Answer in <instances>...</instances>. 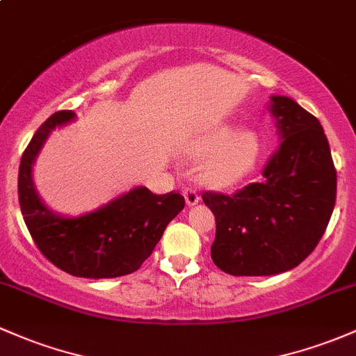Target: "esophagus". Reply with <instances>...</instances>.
I'll use <instances>...</instances> for the list:
<instances>
[{"instance_id":"obj_1","label":"esophagus","mask_w":356,"mask_h":356,"mask_svg":"<svg viewBox=\"0 0 356 356\" xmlns=\"http://www.w3.org/2000/svg\"><path fill=\"white\" fill-rule=\"evenodd\" d=\"M183 195H185V200L188 205H197L200 202V195H198L197 188H193V186H186L183 190Z\"/></svg>"}]
</instances>
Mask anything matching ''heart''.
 Wrapping results in <instances>:
<instances>
[{"label": "heart", "instance_id": "1", "mask_svg": "<svg viewBox=\"0 0 356 356\" xmlns=\"http://www.w3.org/2000/svg\"><path fill=\"white\" fill-rule=\"evenodd\" d=\"M202 178L213 188H231L253 170L259 154V137L250 129L222 125L210 131L200 143Z\"/></svg>", "mask_w": 356, "mask_h": 356}]
</instances>
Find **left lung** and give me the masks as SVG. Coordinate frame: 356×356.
<instances>
[{
    "instance_id": "1",
    "label": "left lung",
    "mask_w": 356,
    "mask_h": 356,
    "mask_svg": "<svg viewBox=\"0 0 356 356\" xmlns=\"http://www.w3.org/2000/svg\"><path fill=\"white\" fill-rule=\"evenodd\" d=\"M282 143L258 183L234 195L204 192L216 216L213 263L236 277L296 268L314 251L336 202V170L319 120L286 97H271Z\"/></svg>"
}]
</instances>
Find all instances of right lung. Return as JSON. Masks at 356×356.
Returning <instances> with one entry per match:
<instances>
[{
	"label": "right lung",
	"instance_id": "right-lung-1",
	"mask_svg": "<svg viewBox=\"0 0 356 356\" xmlns=\"http://www.w3.org/2000/svg\"><path fill=\"white\" fill-rule=\"evenodd\" d=\"M74 117L71 110L56 112L26 146L18 171L22 216L40 253L57 268L83 278L129 275L151 256L166 225L185 207V198L137 186L85 216L63 217L49 210L33 186L32 166L49 134Z\"/></svg>",
	"mask_w": 356,
	"mask_h": 356
}]
</instances>
